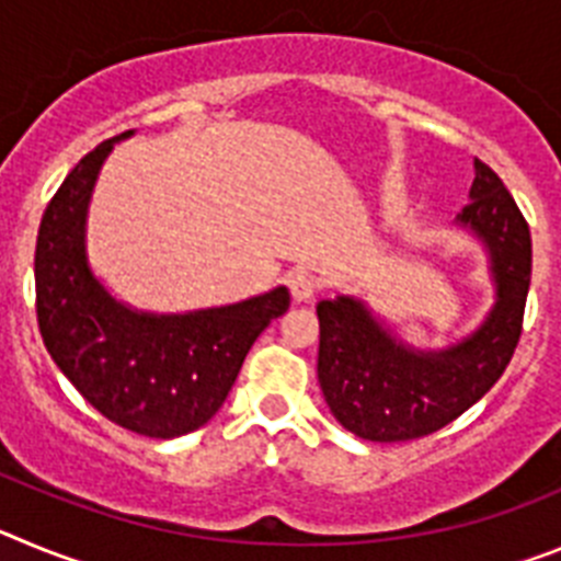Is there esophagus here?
I'll return each instance as SVG.
<instances>
[{"label":"esophagus","mask_w":561,"mask_h":561,"mask_svg":"<svg viewBox=\"0 0 561 561\" xmlns=\"http://www.w3.org/2000/svg\"><path fill=\"white\" fill-rule=\"evenodd\" d=\"M286 284H289V291H291V297H295L297 304L311 300V297L317 295V289H320V280H317L314 275H309V272H304V270L291 272V275L286 277Z\"/></svg>","instance_id":"obj_1"}]
</instances>
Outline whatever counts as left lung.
Wrapping results in <instances>:
<instances>
[{
    "mask_svg": "<svg viewBox=\"0 0 561 561\" xmlns=\"http://www.w3.org/2000/svg\"><path fill=\"white\" fill-rule=\"evenodd\" d=\"M469 205L458 221L492 252L497 304L478 334L440 354H419L393 340L362 304H317V379L342 427L365 440H413L447 427L492 390L523 334L531 286V230L497 173L474 160Z\"/></svg>",
    "mask_w": 561,
    "mask_h": 561,
    "instance_id": "1",
    "label": "left lung"
}]
</instances>
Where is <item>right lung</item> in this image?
I'll return each mask as SVG.
<instances>
[{"mask_svg": "<svg viewBox=\"0 0 561 561\" xmlns=\"http://www.w3.org/2000/svg\"><path fill=\"white\" fill-rule=\"evenodd\" d=\"M112 142L92 148L67 173L42 216L38 331L53 362L98 413L137 435L176 438L225 404L252 342L289 309V289L171 317L137 314L112 300L83 255L89 196Z\"/></svg>", "mask_w": 561, "mask_h": 561, "instance_id": "1", "label": "right lung"}]
</instances>
